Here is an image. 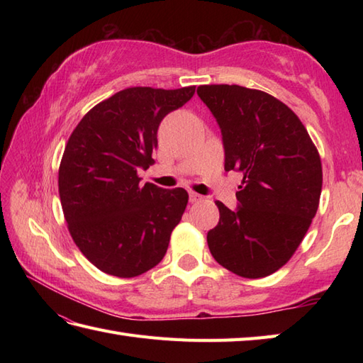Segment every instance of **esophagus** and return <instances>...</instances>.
Returning a JSON list of instances; mask_svg holds the SVG:
<instances>
[{"instance_id":"1","label":"esophagus","mask_w":363,"mask_h":363,"mask_svg":"<svg viewBox=\"0 0 363 363\" xmlns=\"http://www.w3.org/2000/svg\"><path fill=\"white\" fill-rule=\"evenodd\" d=\"M189 198H190V203H198V201H201V199H203V196L198 195L196 191H190Z\"/></svg>"}]
</instances>
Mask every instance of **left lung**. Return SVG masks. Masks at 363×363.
Returning a JSON list of instances; mask_svg holds the SVG:
<instances>
[{
  "instance_id": "left-lung-1",
  "label": "left lung",
  "mask_w": 363,
  "mask_h": 363,
  "mask_svg": "<svg viewBox=\"0 0 363 363\" xmlns=\"http://www.w3.org/2000/svg\"><path fill=\"white\" fill-rule=\"evenodd\" d=\"M217 118L225 169L243 173L240 207L217 201L218 225L207 233L213 259L257 279L291 259L318 211L323 169L317 146L298 115L267 91L229 84L199 86Z\"/></svg>"
}]
</instances>
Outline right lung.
Listing matches in <instances>:
<instances>
[{"instance_id":"obj_1","label":"right lung","mask_w":363,"mask_h":363,"mask_svg":"<svg viewBox=\"0 0 363 363\" xmlns=\"http://www.w3.org/2000/svg\"><path fill=\"white\" fill-rule=\"evenodd\" d=\"M195 86L129 87L84 115L59 165V196L73 242L101 272L135 277L164 259L189 203L184 189L140 184L154 164L157 129Z\"/></svg>"}]
</instances>
